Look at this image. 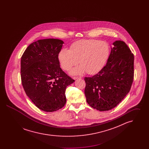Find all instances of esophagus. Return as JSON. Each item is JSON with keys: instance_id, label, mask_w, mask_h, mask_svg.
<instances>
[{"instance_id": "34e87169", "label": "esophagus", "mask_w": 149, "mask_h": 149, "mask_svg": "<svg viewBox=\"0 0 149 149\" xmlns=\"http://www.w3.org/2000/svg\"><path fill=\"white\" fill-rule=\"evenodd\" d=\"M81 77H73V79H74V80H76V79H81Z\"/></svg>"}]
</instances>
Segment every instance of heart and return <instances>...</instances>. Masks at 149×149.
Here are the masks:
<instances>
[{
    "label": "heart",
    "mask_w": 149,
    "mask_h": 149,
    "mask_svg": "<svg viewBox=\"0 0 149 149\" xmlns=\"http://www.w3.org/2000/svg\"><path fill=\"white\" fill-rule=\"evenodd\" d=\"M109 49L107 43L94 39H84L73 43L70 50L63 49L58 54L62 68L68 70L79 63L81 65L71 70L73 74H81L86 71L94 74L104 66L109 56Z\"/></svg>",
    "instance_id": "heart-1"
}]
</instances>
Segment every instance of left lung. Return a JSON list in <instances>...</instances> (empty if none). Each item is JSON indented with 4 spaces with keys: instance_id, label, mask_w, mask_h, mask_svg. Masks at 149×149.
I'll return each mask as SVG.
<instances>
[{
    "instance_id": "left-lung-1",
    "label": "left lung",
    "mask_w": 149,
    "mask_h": 149,
    "mask_svg": "<svg viewBox=\"0 0 149 149\" xmlns=\"http://www.w3.org/2000/svg\"><path fill=\"white\" fill-rule=\"evenodd\" d=\"M106 65L95 75L85 77L86 102L100 111L117 106L130 91L134 76V56L126 43H113Z\"/></svg>"
}]
</instances>
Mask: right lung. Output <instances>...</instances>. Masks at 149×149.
Returning <instances> with one entry per match:
<instances>
[{
    "instance_id": "obj_1",
    "label": "right lung",
    "mask_w": 149,
    "mask_h": 149,
    "mask_svg": "<svg viewBox=\"0 0 149 149\" xmlns=\"http://www.w3.org/2000/svg\"><path fill=\"white\" fill-rule=\"evenodd\" d=\"M64 42L40 40L30 44L21 60L22 83L27 95L40 109L52 112L62 108L66 88L75 81L60 68L58 54Z\"/></svg>"
}]
</instances>
